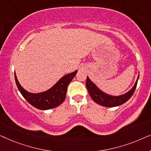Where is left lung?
Segmentation results:
<instances>
[{
    "label": "left lung",
    "mask_w": 151,
    "mask_h": 151,
    "mask_svg": "<svg viewBox=\"0 0 151 151\" xmlns=\"http://www.w3.org/2000/svg\"><path fill=\"white\" fill-rule=\"evenodd\" d=\"M139 76V73L138 74L137 80H136L135 83L133 87L131 88V89H130L126 93L120 95V96H112V95L108 94L104 92L100 88L98 87L96 84L93 83L88 76L86 78V86L91 98L97 104L105 107L117 106L127 102L131 98V96H133L136 88V86H137Z\"/></svg>",
    "instance_id": "1"
}]
</instances>
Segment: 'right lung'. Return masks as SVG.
Segmentation results:
<instances>
[{"instance_id":"right-lung-1","label":"right lung","mask_w":151,"mask_h":151,"mask_svg":"<svg viewBox=\"0 0 151 151\" xmlns=\"http://www.w3.org/2000/svg\"><path fill=\"white\" fill-rule=\"evenodd\" d=\"M78 71H75L62 77L48 90L40 93H31L24 89L18 82L14 72L17 87L24 98L35 108L40 110H49L58 106L65 100L67 86L73 79Z\"/></svg>"}]
</instances>
